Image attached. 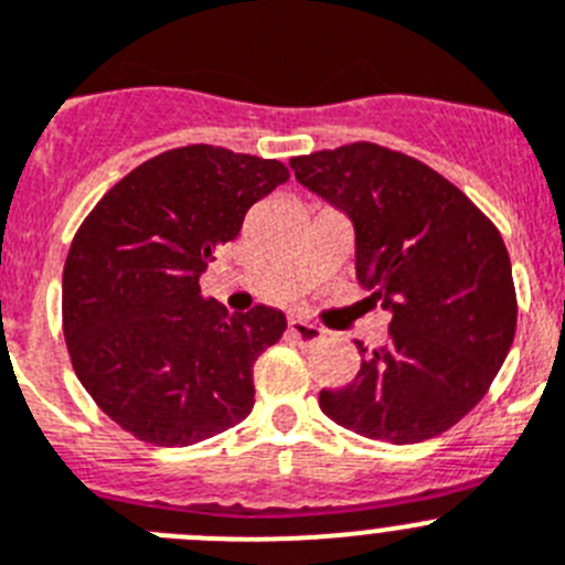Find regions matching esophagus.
Segmentation results:
<instances>
[{
    "label": "esophagus",
    "mask_w": 565,
    "mask_h": 565,
    "mask_svg": "<svg viewBox=\"0 0 565 565\" xmlns=\"http://www.w3.org/2000/svg\"><path fill=\"white\" fill-rule=\"evenodd\" d=\"M289 334H292L298 343L315 345V343H320V340H323V334H327V332H323L320 327H315V323H309V320L292 318V320H289Z\"/></svg>",
    "instance_id": "34e87169"
}]
</instances>
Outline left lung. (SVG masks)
Instances as JSON below:
<instances>
[{"label": "left lung", "mask_w": 565, "mask_h": 565, "mask_svg": "<svg viewBox=\"0 0 565 565\" xmlns=\"http://www.w3.org/2000/svg\"><path fill=\"white\" fill-rule=\"evenodd\" d=\"M295 180L354 227V270L391 312L380 349L320 411L365 439H434L479 405L515 338L504 238L454 182L374 143L292 157Z\"/></svg>", "instance_id": "obj_1"}]
</instances>
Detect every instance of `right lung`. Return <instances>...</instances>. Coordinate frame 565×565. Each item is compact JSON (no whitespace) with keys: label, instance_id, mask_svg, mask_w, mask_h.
Returning a JSON list of instances; mask_svg holds the SVG:
<instances>
[{"label":"right lung","instance_id":"right-lung-1","mask_svg":"<svg viewBox=\"0 0 565 565\" xmlns=\"http://www.w3.org/2000/svg\"><path fill=\"white\" fill-rule=\"evenodd\" d=\"M287 180L278 160L185 146L137 166L75 233L61 281L70 360L137 439L196 445L253 411V363L287 318L264 303L227 315L200 276Z\"/></svg>","mask_w":565,"mask_h":565}]
</instances>
